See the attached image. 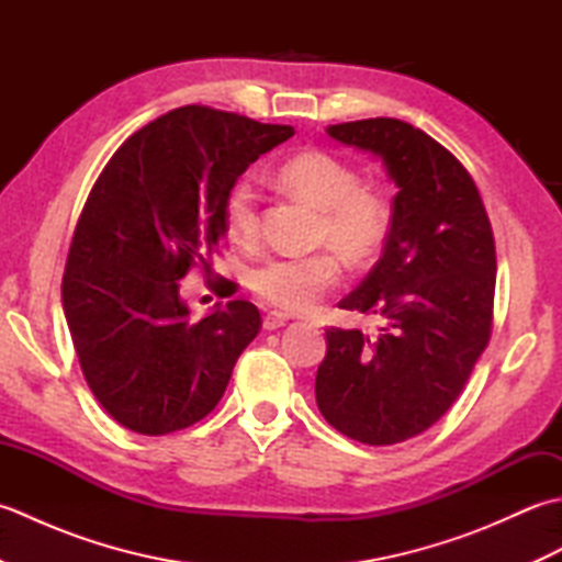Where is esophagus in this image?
<instances>
[{
    "label": "esophagus",
    "instance_id": "esophagus-1",
    "mask_svg": "<svg viewBox=\"0 0 562 562\" xmlns=\"http://www.w3.org/2000/svg\"><path fill=\"white\" fill-rule=\"evenodd\" d=\"M288 316L284 314H280V312H270L266 318H262V328L266 330H278V328H282V326H288Z\"/></svg>",
    "mask_w": 562,
    "mask_h": 562
}]
</instances>
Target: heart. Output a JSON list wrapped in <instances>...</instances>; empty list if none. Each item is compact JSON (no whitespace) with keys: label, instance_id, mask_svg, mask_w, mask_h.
<instances>
[{"label":"heart","instance_id":"b5f03b06","mask_svg":"<svg viewBox=\"0 0 562 562\" xmlns=\"http://www.w3.org/2000/svg\"><path fill=\"white\" fill-rule=\"evenodd\" d=\"M284 193L321 212L318 241L330 244L352 262H367L389 232L384 198L362 186L350 164L326 151H302L278 169ZM224 226L236 244H254L258 236L256 193L236 183L224 200ZM342 268L336 254L302 258H270L250 272L248 284L258 300L288 314H306L321 296L336 290Z\"/></svg>","mask_w":562,"mask_h":562}]
</instances>
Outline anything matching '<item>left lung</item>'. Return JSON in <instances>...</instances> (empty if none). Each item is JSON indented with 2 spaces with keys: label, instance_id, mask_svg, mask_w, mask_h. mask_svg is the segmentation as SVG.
I'll list each match as a JSON object with an SVG mask.
<instances>
[{
  "label": "left lung",
  "instance_id": "obj_1",
  "mask_svg": "<svg viewBox=\"0 0 562 562\" xmlns=\"http://www.w3.org/2000/svg\"><path fill=\"white\" fill-rule=\"evenodd\" d=\"M326 133L381 159L398 193L381 258L338 304L384 326L326 330L316 403L345 437L396 445L451 408L491 340L495 238L473 178L423 130L369 117Z\"/></svg>",
  "mask_w": 562,
  "mask_h": 562
}]
</instances>
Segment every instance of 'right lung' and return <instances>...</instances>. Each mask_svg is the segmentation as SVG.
Returning a JSON list of instances; mask_svg holds the SVG:
<instances>
[{"label":"right lung","mask_w":562,"mask_h":562,"mask_svg":"<svg viewBox=\"0 0 562 562\" xmlns=\"http://www.w3.org/2000/svg\"><path fill=\"white\" fill-rule=\"evenodd\" d=\"M294 135L244 115L183 105L145 125L105 164L81 210L63 278V308L93 396L139 435L202 420L258 336L246 300L193 321L186 272L210 270L226 236L224 200L260 154ZM224 296L236 284L224 280Z\"/></svg>","instance_id":"obj_1"}]
</instances>
